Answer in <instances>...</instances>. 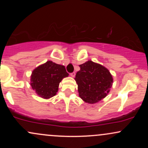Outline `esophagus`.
<instances>
[{"mask_svg": "<svg viewBox=\"0 0 148 148\" xmlns=\"http://www.w3.org/2000/svg\"><path fill=\"white\" fill-rule=\"evenodd\" d=\"M70 75H71V76H72V77H74V76H75V75H76V73L75 72L71 73Z\"/></svg>", "mask_w": 148, "mask_h": 148, "instance_id": "obj_1", "label": "esophagus"}]
</instances>
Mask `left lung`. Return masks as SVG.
Wrapping results in <instances>:
<instances>
[{"label": "left lung", "mask_w": 148, "mask_h": 148, "mask_svg": "<svg viewBox=\"0 0 148 148\" xmlns=\"http://www.w3.org/2000/svg\"><path fill=\"white\" fill-rule=\"evenodd\" d=\"M76 74L79 95L85 102L95 103L106 97L113 85V76L101 64L88 60L79 65Z\"/></svg>", "instance_id": "left-lung-1"}]
</instances>
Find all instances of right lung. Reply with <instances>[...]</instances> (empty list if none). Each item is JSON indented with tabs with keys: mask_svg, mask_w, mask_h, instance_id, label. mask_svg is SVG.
I'll list each match as a JSON object with an SVG mask.
<instances>
[{
	"mask_svg": "<svg viewBox=\"0 0 148 148\" xmlns=\"http://www.w3.org/2000/svg\"><path fill=\"white\" fill-rule=\"evenodd\" d=\"M68 76L64 66L47 61L33 71L30 86L37 95L44 99H49L56 95L60 82Z\"/></svg>",
	"mask_w": 148,
	"mask_h": 148,
	"instance_id": "obj_1",
	"label": "right lung"
}]
</instances>
